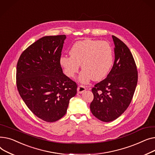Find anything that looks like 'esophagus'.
Returning <instances> with one entry per match:
<instances>
[{
	"instance_id": "1",
	"label": "esophagus",
	"mask_w": 155,
	"mask_h": 155,
	"mask_svg": "<svg viewBox=\"0 0 155 155\" xmlns=\"http://www.w3.org/2000/svg\"><path fill=\"white\" fill-rule=\"evenodd\" d=\"M86 90V87H85L84 86H82V85L79 86L78 87V88H77L78 93L79 94H82L83 93H84Z\"/></svg>"
}]
</instances>
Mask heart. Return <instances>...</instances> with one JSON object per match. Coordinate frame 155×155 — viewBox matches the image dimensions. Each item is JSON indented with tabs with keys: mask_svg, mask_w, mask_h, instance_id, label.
I'll list each match as a JSON object with an SVG mask.
<instances>
[{
	"mask_svg": "<svg viewBox=\"0 0 155 155\" xmlns=\"http://www.w3.org/2000/svg\"><path fill=\"white\" fill-rule=\"evenodd\" d=\"M69 54L71 56H62L59 58V65L66 76L74 78L81 64L83 71L78 79L82 84H87L92 79L101 81L113 64V49L106 41H78L72 46Z\"/></svg>",
	"mask_w": 155,
	"mask_h": 155,
	"instance_id": "b5f03b06",
	"label": "heart"
}]
</instances>
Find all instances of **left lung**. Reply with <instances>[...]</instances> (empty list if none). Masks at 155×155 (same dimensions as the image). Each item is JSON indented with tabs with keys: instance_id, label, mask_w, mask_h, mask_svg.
<instances>
[{
	"instance_id": "left-lung-1",
	"label": "left lung",
	"mask_w": 155,
	"mask_h": 155,
	"mask_svg": "<svg viewBox=\"0 0 155 155\" xmlns=\"http://www.w3.org/2000/svg\"><path fill=\"white\" fill-rule=\"evenodd\" d=\"M114 62L106 79L92 89L93 101L90 110L98 120L110 122L120 117L129 106L138 83V71L132 54L120 39L112 35Z\"/></svg>"
}]
</instances>
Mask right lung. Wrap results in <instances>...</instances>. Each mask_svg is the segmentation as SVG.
Listing matches in <instances>:
<instances>
[{
	"label": "right lung",
	"mask_w": 155,
	"mask_h": 155,
	"mask_svg": "<svg viewBox=\"0 0 155 155\" xmlns=\"http://www.w3.org/2000/svg\"><path fill=\"white\" fill-rule=\"evenodd\" d=\"M65 35L44 36L27 48L17 64L18 91L29 110L47 122L59 120L67 112L77 84L64 74L59 58Z\"/></svg>",
	"instance_id": "right-lung-1"
}]
</instances>
